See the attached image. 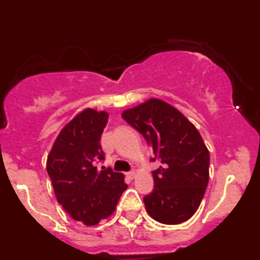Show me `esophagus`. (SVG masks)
<instances>
[{
    "mask_svg": "<svg viewBox=\"0 0 260 260\" xmlns=\"http://www.w3.org/2000/svg\"><path fill=\"white\" fill-rule=\"evenodd\" d=\"M137 176V174L134 171H131V172H127V177L128 178H131V180H133L134 177H136Z\"/></svg>",
    "mask_w": 260,
    "mask_h": 260,
    "instance_id": "esophagus-1",
    "label": "esophagus"
}]
</instances>
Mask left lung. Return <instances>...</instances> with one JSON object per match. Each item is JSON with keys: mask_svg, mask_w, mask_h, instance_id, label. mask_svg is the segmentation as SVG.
<instances>
[{"mask_svg": "<svg viewBox=\"0 0 260 260\" xmlns=\"http://www.w3.org/2000/svg\"><path fill=\"white\" fill-rule=\"evenodd\" d=\"M143 134L162 165L153 172L154 189L144 197L147 213L177 225L198 210L209 182L210 155L194 124L166 101L151 98L122 112Z\"/></svg>", "mask_w": 260, "mask_h": 260, "instance_id": "left-lung-1", "label": "left lung"}]
</instances>
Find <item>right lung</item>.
Masks as SVG:
<instances>
[{"instance_id":"right-lung-1","label":"right lung","mask_w":260,"mask_h":260,"mask_svg":"<svg viewBox=\"0 0 260 260\" xmlns=\"http://www.w3.org/2000/svg\"><path fill=\"white\" fill-rule=\"evenodd\" d=\"M109 113L86 109L77 113L58 133L47 155L46 170L56 199L68 215L85 226L111 216L127 188L124 175L98 170L104 159L100 139Z\"/></svg>"}]
</instances>
